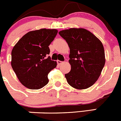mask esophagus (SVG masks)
Listing matches in <instances>:
<instances>
[{"instance_id":"1","label":"esophagus","mask_w":121,"mask_h":121,"mask_svg":"<svg viewBox=\"0 0 121 121\" xmlns=\"http://www.w3.org/2000/svg\"><path fill=\"white\" fill-rule=\"evenodd\" d=\"M57 63H58V65H61V64H62V63H63V62H62V61H60V60H57Z\"/></svg>"}]
</instances>
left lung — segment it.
Here are the masks:
<instances>
[{"instance_id": "left-lung-1", "label": "left lung", "mask_w": 121, "mask_h": 121, "mask_svg": "<svg viewBox=\"0 0 121 121\" xmlns=\"http://www.w3.org/2000/svg\"><path fill=\"white\" fill-rule=\"evenodd\" d=\"M59 34L70 49L71 69L65 75L67 82L79 90L89 88L98 79L105 65L102 43L92 32L82 27L62 30Z\"/></svg>"}]
</instances>
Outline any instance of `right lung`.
Masks as SVG:
<instances>
[{
    "label": "right lung",
    "mask_w": 121,
    "mask_h": 121,
    "mask_svg": "<svg viewBox=\"0 0 121 121\" xmlns=\"http://www.w3.org/2000/svg\"><path fill=\"white\" fill-rule=\"evenodd\" d=\"M58 33L57 29H40L27 32L12 51L11 65L20 83L30 89H39L48 84V75L55 68L49 46Z\"/></svg>",
    "instance_id": "obj_1"
}]
</instances>
